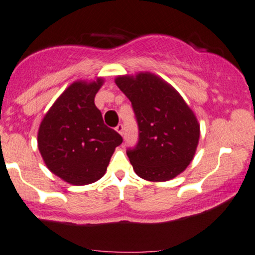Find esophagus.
Wrapping results in <instances>:
<instances>
[{"instance_id": "esophagus-1", "label": "esophagus", "mask_w": 255, "mask_h": 255, "mask_svg": "<svg viewBox=\"0 0 255 255\" xmlns=\"http://www.w3.org/2000/svg\"><path fill=\"white\" fill-rule=\"evenodd\" d=\"M116 131H118V133L120 134V135H124V130H125V128H124V125L122 124H119L118 126H116Z\"/></svg>"}]
</instances>
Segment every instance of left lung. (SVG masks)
<instances>
[{
  "label": "left lung",
  "mask_w": 255,
  "mask_h": 255,
  "mask_svg": "<svg viewBox=\"0 0 255 255\" xmlns=\"http://www.w3.org/2000/svg\"><path fill=\"white\" fill-rule=\"evenodd\" d=\"M116 85L129 98L139 140L127 155L137 176L165 182L182 173L194 159L199 140L197 119L182 96L149 72L119 76Z\"/></svg>",
  "instance_id": "left-lung-1"
}]
</instances>
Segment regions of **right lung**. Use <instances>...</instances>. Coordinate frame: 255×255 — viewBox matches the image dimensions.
Listing matches in <instances>:
<instances>
[{"label":"right lung","mask_w":255,"mask_h":255,"mask_svg":"<svg viewBox=\"0 0 255 255\" xmlns=\"http://www.w3.org/2000/svg\"><path fill=\"white\" fill-rule=\"evenodd\" d=\"M103 79L75 82L44 116L38 147L52 173L72 185H87L103 177L122 136L107 127L95 106Z\"/></svg>","instance_id":"add662e5"}]
</instances>
